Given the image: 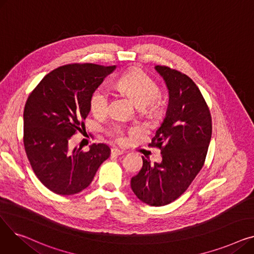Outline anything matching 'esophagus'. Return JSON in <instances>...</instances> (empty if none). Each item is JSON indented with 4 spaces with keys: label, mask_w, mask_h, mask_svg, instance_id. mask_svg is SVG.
<instances>
[{
    "label": "esophagus",
    "mask_w": 254,
    "mask_h": 254,
    "mask_svg": "<svg viewBox=\"0 0 254 254\" xmlns=\"http://www.w3.org/2000/svg\"><path fill=\"white\" fill-rule=\"evenodd\" d=\"M124 153H125L124 150H120V149H117V148H112L111 149V154H113V155H122Z\"/></svg>",
    "instance_id": "34e87169"
}]
</instances>
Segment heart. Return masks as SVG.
I'll return each instance as SVG.
<instances>
[{
    "instance_id": "1",
    "label": "heart",
    "mask_w": 254,
    "mask_h": 254,
    "mask_svg": "<svg viewBox=\"0 0 254 254\" xmlns=\"http://www.w3.org/2000/svg\"><path fill=\"white\" fill-rule=\"evenodd\" d=\"M116 86L129 95L141 108L154 111L157 105L159 89L153 79L142 70H130L119 77ZM111 93L106 85H99L93 89L89 97V107L93 114L104 115L109 110ZM108 134L117 142L127 141V132L119 125L109 127Z\"/></svg>"
}]
</instances>
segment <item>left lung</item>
Here are the masks:
<instances>
[{"instance_id":"1","label":"left lung","mask_w":254,"mask_h":254,"mask_svg":"<svg viewBox=\"0 0 254 254\" xmlns=\"http://www.w3.org/2000/svg\"><path fill=\"white\" fill-rule=\"evenodd\" d=\"M169 89L167 116L150 147L161 149V164L143 166L130 180L139 199L150 206H165L178 198L202 170L212 135L209 107L192 80L167 65H156Z\"/></svg>"}]
</instances>
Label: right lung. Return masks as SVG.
<instances>
[{"label": "right lung", "mask_w": 254, "mask_h": 254, "mask_svg": "<svg viewBox=\"0 0 254 254\" xmlns=\"http://www.w3.org/2000/svg\"><path fill=\"white\" fill-rule=\"evenodd\" d=\"M115 65L69 64L48 73L26 100L23 145L38 179L52 192L70 195L85 190L110 156L106 144L88 151L69 148L90 111L89 97Z\"/></svg>", "instance_id": "obj_1"}]
</instances>
